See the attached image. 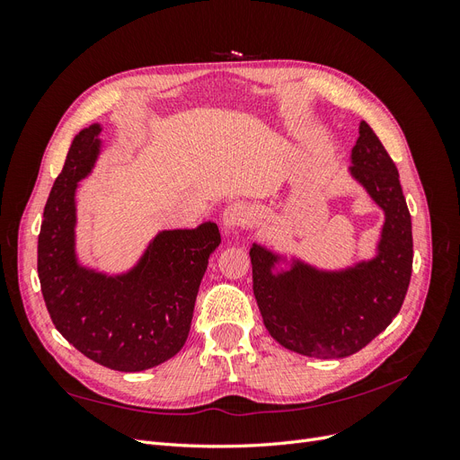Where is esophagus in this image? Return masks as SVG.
<instances>
[{
    "instance_id": "obj_1",
    "label": "esophagus",
    "mask_w": 460,
    "mask_h": 460,
    "mask_svg": "<svg viewBox=\"0 0 460 460\" xmlns=\"http://www.w3.org/2000/svg\"><path fill=\"white\" fill-rule=\"evenodd\" d=\"M249 220V207L245 203H230L226 205L225 211H222V226L226 230L240 228L247 225Z\"/></svg>"
}]
</instances>
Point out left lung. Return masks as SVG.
Instances as JSON below:
<instances>
[{
    "instance_id": "1",
    "label": "left lung",
    "mask_w": 460,
    "mask_h": 460,
    "mask_svg": "<svg viewBox=\"0 0 460 460\" xmlns=\"http://www.w3.org/2000/svg\"><path fill=\"white\" fill-rule=\"evenodd\" d=\"M349 174L384 211L376 255L323 270L253 243V294L262 323L286 349L343 358L368 345L401 311L412 272V225L397 166L365 120L351 149ZM282 261L288 270H276Z\"/></svg>"
}]
</instances>
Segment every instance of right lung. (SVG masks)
Returning <instances> with one entry per match:
<instances>
[{
	"label": "right lung",
	"mask_w": 460,
	"mask_h": 460,
	"mask_svg": "<svg viewBox=\"0 0 460 460\" xmlns=\"http://www.w3.org/2000/svg\"><path fill=\"white\" fill-rule=\"evenodd\" d=\"M102 124L80 130L55 178L38 235V276L61 336L111 370L142 372L182 349L208 257L220 243L215 222L163 230L122 274L80 264L76 188L102 151Z\"/></svg>",
	"instance_id": "1"
}]
</instances>
